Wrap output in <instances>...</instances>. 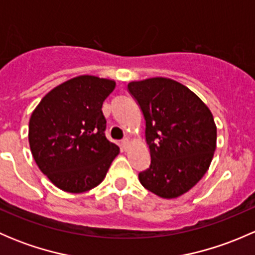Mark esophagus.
I'll return each instance as SVG.
<instances>
[{
    "label": "esophagus",
    "instance_id": "34e87169",
    "mask_svg": "<svg viewBox=\"0 0 255 255\" xmlns=\"http://www.w3.org/2000/svg\"><path fill=\"white\" fill-rule=\"evenodd\" d=\"M129 144H130L129 138H125V139L122 140V148L125 149V150H127L128 146H129Z\"/></svg>",
    "mask_w": 255,
    "mask_h": 255
}]
</instances>
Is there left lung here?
I'll use <instances>...</instances> for the list:
<instances>
[{
  "instance_id": "left-lung-1",
  "label": "left lung",
  "mask_w": 255,
  "mask_h": 255,
  "mask_svg": "<svg viewBox=\"0 0 255 255\" xmlns=\"http://www.w3.org/2000/svg\"><path fill=\"white\" fill-rule=\"evenodd\" d=\"M145 120L150 165L140 184L163 199H175L206 174L217 140L213 116L199 96L175 80L151 78L128 84Z\"/></svg>"
}]
</instances>
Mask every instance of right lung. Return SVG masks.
Segmentation results:
<instances>
[{
  "label": "right lung",
  "instance_id": "obj_1",
  "mask_svg": "<svg viewBox=\"0 0 255 255\" xmlns=\"http://www.w3.org/2000/svg\"><path fill=\"white\" fill-rule=\"evenodd\" d=\"M116 82L81 75L48 92L29 120L32 155L59 189L80 194L106 176L120 148L105 135L102 105Z\"/></svg>",
  "mask_w": 255,
  "mask_h": 255
}]
</instances>
